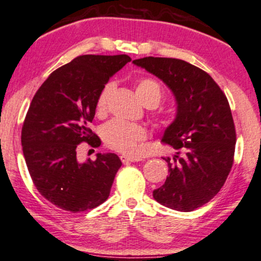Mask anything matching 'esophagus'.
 Segmentation results:
<instances>
[{
	"label": "esophagus",
	"mask_w": 261,
	"mask_h": 261,
	"mask_svg": "<svg viewBox=\"0 0 261 261\" xmlns=\"http://www.w3.org/2000/svg\"><path fill=\"white\" fill-rule=\"evenodd\" d=\"M119 158H121V161L123 162V164H128V162H134V161L140 160L139 158H134V156H129V155H121Z\"/></svg>",
	"instance_id": "1"
}]
</instances>
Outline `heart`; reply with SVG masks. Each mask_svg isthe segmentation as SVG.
Masks as SVG:
<instances>
[{
    "instance_id": "heart-1",
    "label": "heart",
    "mask_w": 261,
    "mask_h": 261,
    "mask_svg": "<svg viewBox=\"0 0 261 261\" xmlns=\"http://www.w3.org/2000/svg\"><path fill=\"white\" fill-rule=\"evenodd\" d=\"M112 89L113 85L111 83L101 89L96 99V105H95L96 113L99 115L106 111ZM136 91L138 97L144 105L154 103L156 107L162 99V89L160 84L151 78L140 79L137 83ZM164 124H167V122H164ZM101 134H102V140L107 148L124 152V154H133L139 146V143L146 138V129L139 124L113 119L103 125Z\"/></svg>"
}]
</instances>
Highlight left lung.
Segmentation results:
<instances>
[{
  "label": "left lung",
  "instance_id": "8db88e82",
  "mask_svg": "<svg viewBox=\"0 0 261 261\" xmlns=\"http://www.w3.org/2000/svg\"><path fill=\"white\" fill-rule=\"evenodd\" d=\"M161 79L174 95L177 113L162 142L177 150L165 159L168 176L152 192L158 203L178 211H193L210 201L233 165L236 128L226 95L203 69L178 58L134 60Z\"/></svg>",
  "mask_w": 261,
  "mask_h": 261
}]
</instances>
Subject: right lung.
Instances as JSON below:
<instances>
[{"label": "right lung", "instance_id": "right-lung-1", "mask_svg": "<svg viewBox=\"0 0 261 261\" xmlns=\"http://www.w3.org/2000/svg\"><path fill=\"white\" fill-rule=\"evenodd\" d=\"M127 55H83L52 72L34 95L21 128L28 171L40 194L62 210L81 213L109 198L122 162L116 154H96L78 162L76 146H100L88 127L101 89L124 64Z\"/></svg>", "mask_w": 261, "mask_h": 261}]
</instances>
